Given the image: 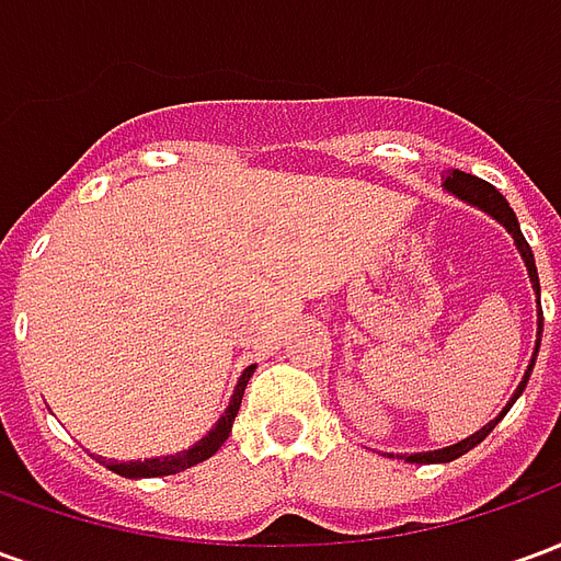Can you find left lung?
I'll return each instance as SVG.
<instances>
[{"mask_svg":"<svg viewBox=\"0 0 561 561\" xmlns=\"http://www.w3.org/2000/svg\"><path fill=\"white\" fill-rule=\"evenodd\" d=\"M445 192L447 195H454L457 201H462V204H469V207H478L481 213H486V216H493L502 228H505L511 237H514V245H517L519 257H523V264H526V273H529V282H531V291H535V297H538V340H535V352H531V360L529 366H526V376H523V381L517 385V390H514V397L507 400V405L499 412V417L490 423H483L478 433H471L469 438H462V442H457V445L450 447H438V450H423V454H409V462H450V459L462 457V454H469L471 447H478L486 438V435L493 433V426L502 417L507 414V409L514 405V402L519 400V393L526 390V381H529L531 376V366H535V357H538V348H541V330H543V312H541V282H538V267H535V255H531L529 243H526V237H523V231H519V221L517 216H514V209L507 207V201L499 192H495V185L483 183V180H478V176H471V173H462V171H450V176L445 180Z\"/></svg>","mask_w":561,"mask_h":561,"instance_id":"8db88e82","label":"left lung"}]
</instances>
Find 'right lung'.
Segmentation results:
<instances>
[{
  "label": "right lung",
  "instance_id": "right-lung-1",
  "mask_svg": "<svg viewBox=\"0 0 561 561\" xmlns=\"http://www.w3.org/2000/svg\"><path fill=\"white\" fill-rule=\"evenodd\" d=\"M255 373V364L245 366L243 376L237 381V388H233V397L228 402V409L221 412V417L213 423V430H209L204 438H197L195 445L188 447V450H180V454H168V457H152V459H128V462H111V459L99 457L104 469L116 471V474H123V478H161V474H180V471L192 469L197 462H204L209 459L221 445H225V438L231 435L233 417L240 412V402H243V390L249 385V378Z\"/></svg>",
  "mask_w": 561,
  "mask_h": 561
}]
</instances>
